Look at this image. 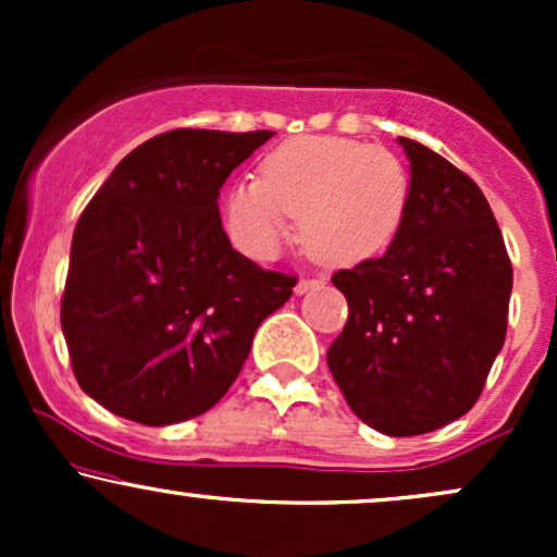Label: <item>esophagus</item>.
Listing matches in <instances>:
<instances>
[{"label":"esophagus","mask_w":557,"mask_h":557,"mask_svg":"<svg viewBox=\"0 0 557 557\" xmlns=\"http://www.w3.org/2000/svg\"><path fill=\"white\" fill-rule=\"evenodd\" d=\"M322 283H324L322 277H304V280H300V283L296 285V293H300V296H304V293H309L311 287H319Z\"/></svg>","instance_id":"obj_1"}]
</instances>
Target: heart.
<instances>
[{
	"label": "heart",
	"mask_w": 557,
	"mask_h": 557,
	"mask_svg": "<svg viewBox=\"0 0 557 557\" xmlns=\"http://www.w3.org/2000/svg\"><path fill=\"white\" fill-rule=\"evenodd\" d=\"M411 203L398 154L337 136H300L261 162V175L227 194V230L246 251L272 257L300 220V240L327 261H359L393 243Z\"/></svg>",
	"instance_id": "1"
}]
</instances>
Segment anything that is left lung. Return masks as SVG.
<instances>
[{"mask_svg":"<svg viewBox=\"0 0 557 557\" xmlns=\"http://www.w3.org/2000/svg\"><path fill=\"white\" fill-rule=\"evenodd\" d=\"M398 140L411 159L408 214L382 257L332 274L348 322L327 367L363 424L413 437L482 395L508 330L513 267L479 185L430 146Z\"/></svg>","mask_w":557,"mask_h":557,"instance_id":"obj_1","label":"left lung"}]
</instances>
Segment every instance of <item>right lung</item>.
<instances>
[{
    "mask_svg": "<svg viewBox=\"0 0 557 557\" xmlns=\"http://www.w3.org/2000/svg\"><path fill=\"white\" fill-rule=\"evenodd\" d=\"M272 131L177 127L133 149L83 209L62 293V332L83 393L146 426L220 403L253 332L293 296L230 246L220 188Z\"/></svg>",
    "mask_w": 557,
    "mask_h": 557,
    "instance_id": "add662e5",
    "label": "right lung"
}]
</instances>
